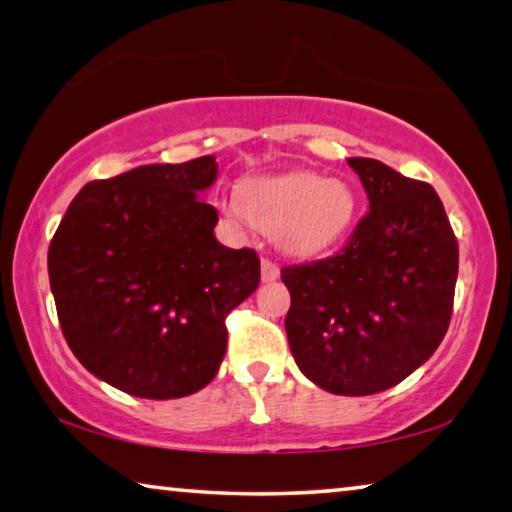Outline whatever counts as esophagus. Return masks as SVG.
<instances>
[{"label": "esophagus", "instance_id": "1", "mask_svg": "<svg viewBox=\"0 0 512 512\" xmlns=\"http://www.w3.org/2000/svg\"><path fill=\"white\" fill-rule=\"evenodd\" d=\"M280 275V268H277L271 259H262V282H273Z\"/></svg>", "mask_w": 512, "mask_h": 512}]
</instances>
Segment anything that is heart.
I'll return each mask as SVG.
<instances>
[{
	"label": "heart",
	"instance_id": "heart-1",
	"mask_svg": "<svg viewBox=\"0 0 512 512\" xmlns=\"http://www.w3.org/2000/svg\"><path fill=\"white\" fill-rule=\"evenodd\" d=\"M359 210L354 187L314 171L250 176L225 196L221 212L239 228L271 230L273 244L289 257H314L348 235Z\"/></svg>",
	"mask_w": 512,
	"mask_h": 512
}]
</instances>
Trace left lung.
Here are the masks:
<instances>
[{
  "instance_id": "left-lung-1",
  "label": "left lung",
  "mask_w": 512,
  "mask_h": 512,
  "mask_svg": "<svg viewBox=\"0 0 512 512\" xmlns=\"http://www.w3.org/2000/svg\"><path fill=\"white\" fill-rule=\"evenodd\" d=\"M370 212L339 255L284 266V320L298 368L334 395H372L420 368L443 341L458 244L433 187L384 162L350 158Z\"/></svg>"
}]
</instances>
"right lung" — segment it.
<instances>
[{
  "label": "right lung",
  "mask_w": 512,
  "mask_h": 512,
  "mask_svg": "<svg viewBox=\"0 0 512 512\" xmlns=\"http://www.w3.org/2000/svg\"><path fill=\"white\" fill-rule=\"evenodd\" d=\"M214 155L144 164L85 185L51 239L60 327L94 377L128 395L176 400L210 384L225 316L259 284L255 250L219 244L203 194Z\"/></svg>",
  "instance_id": "right-lung-1"
}]
</instances>
